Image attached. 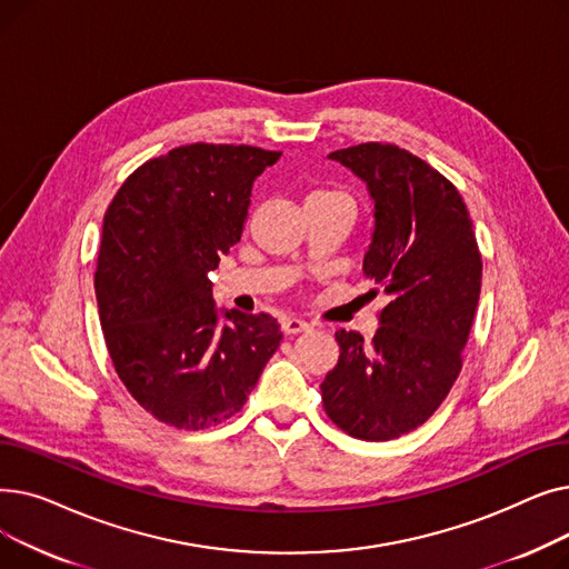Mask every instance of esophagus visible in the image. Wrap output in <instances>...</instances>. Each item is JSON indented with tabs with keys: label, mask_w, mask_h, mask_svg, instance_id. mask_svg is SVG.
Instances as JSON below:
<instances>
[{
	"label": "esophagus",
	"mask_w": 569,
	"mask_h": 569,
	"mask_svg": "<svg viewBox=\"0 0 569 569\" xmlns=\"http://www.w3.org/2000/svg\"><path fill=\"white\" fill-rule=\"evenodd\" d=\"M309 322L300 320V318H283L281 320V332L288 335V337H295V335H302V332H309Z\"/></svg>",
	"instance_id": "1"
}]
</instances>
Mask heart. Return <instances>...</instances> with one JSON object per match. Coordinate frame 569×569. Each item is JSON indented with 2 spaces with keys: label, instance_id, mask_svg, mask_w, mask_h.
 <instances>
[{
  "label": "heart",
  "instance_id": "obj_1",
  "mask_svg": "<svg viewBox=\"0 0 569 569\" xmlns=\"http://www.w3.org/2000/svg\"><path fill=\"white\" fill-rule=\"evenodd\" d=\"M335 198H343V196L335 193V191H313L309 196V200H335Z\"/></svg>",
  "mask_w": 569,
  "mask_h": 569
}]
</instances>
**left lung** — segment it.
<instances>
[{
    "instance_id": "obj_1",
    "label": "left lung",
    "mask_w": 569,
    "mask_h": 569,
    "mask_svg": "<svg viewBox=\"0 0 569 569\" xmlns=\"http://www.w3.org/2000/svg\"><path fill=\"white\" fill-rule=\"evenodd\" d=\"M330 159L367 184L373 230L362 269L390 302L371 343L337 332L341 355L320 385L322 406L355 438L392 440L425 425L452 390L480 302L482 258L463 198L427 161L380 142Z\"/></svg>"
}]
</instances>
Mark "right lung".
I'll use <instances>...</instances> for the list:
<instances>
[{"label": "right lung", "instance_id": "right-lung-1", "mask_svg": "<svg viewBox=\"0 0 569 569\" xmlns=\"http://www.w3.org/2000/svg\"><path fill=\"white\" fill-rule=\"evenodd\" d=\"M281 152L184 144L140 166L112 198L94 274L114 371L174 429L242 410L281 343L277 318L219 311L209 272L242 237L251 189Z\"/></svg>", "mask_w": 569, "mask_h": 569}]
</instances>
